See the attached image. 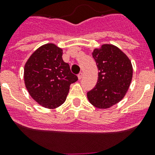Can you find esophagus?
Wrapping results in <instances>:
<instances>
[{
  "mask_svg": "<svg viewBox=\"0 0 155 155\" xmlns=\"http://www.w3.org/2000/svg\"><path fill=\"white\" fill-rule=\"evenodd\" d=\"M78 79L79 80H81V79L82 78V77H83V73H82V72H80V73L78 74Z\"/></svg>",
  "mask_w": 155,
  "mask_h": 155,
  "instance_id": "1",
  "label": "esophagus"
}]
</instances>
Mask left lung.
Here are the masks:
<instances>
[{
  "instance_id": "8db88e82",
  "label": "left lung",
  "mask_w": 155,
  "mask_h": 155,
  "mask_svg": "<svg viewBox=\"0 0 155 155\" xmlns=\"http://www.w3.org/2000/svg\"><path fill=\"white\" fill-rule=\"evenodd\" d=\"M92 57L98 72L96 85L87 91V98L94 106L107 109L119 102L128 90L133 76L130 61L113 45H102L95 49Z\"/></svg>"
}]
</instances>
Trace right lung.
<instances>
[{"label": "right lung", "mask_w": 155, "mask_h": 155, "mask_svg": "<svg viewBox=\"0 0 155 155\" xmlns=\"http://www.w3.org/2000/svg\"><path fill=\"white\" fill-rule=\"evenodd\" d=\"M63 50L49 43L32 53L25 66V84L39 104L54 109L65 102L70 85L78 80L62 59Z\"/></svg>", "instance_id": "add662e5"}]
</instances>
